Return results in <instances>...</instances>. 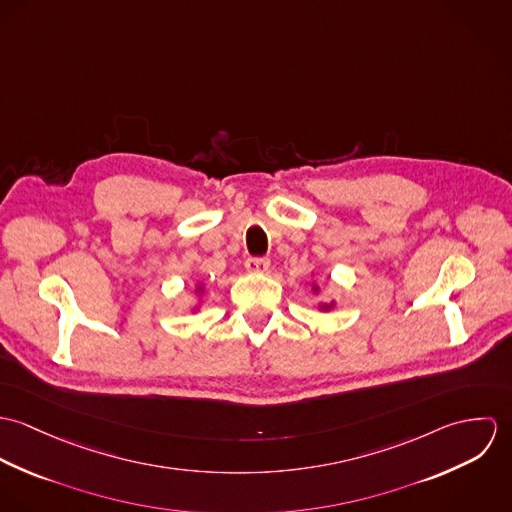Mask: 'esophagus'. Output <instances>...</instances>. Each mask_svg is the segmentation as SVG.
<instances>
[{"label": "esophagus", "instance_id": "1", "mask_svg": "<svg viewBox=\"0 0 512 512\" xmlns=\"http://www.w3.org/2000/svg\"><path fill=\"white\" fill-rule=\"evenodd\" d=\"M246 270L252 274H266L270 270V260L266 258H248L246 260Z\"/></svg>", "mask_w": 512, "mask_h": 512}]
</instances>
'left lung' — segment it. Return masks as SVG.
I'll use <instances>...</instances> for the list:
<instances>
[{
	"label": "left lung",
	"instance_id": "8db88e82",
	"mask_svg": "<svg viewBox=\"0 0 512 512\" xmlns=\"http://www.w3.org/2000/svg\"><path fill=\"white\" fill-rule=\"evenodd\" d=\"M311 292L315 293V295L321 292V288H319V284H317V282H313V284H311ZM335 307H337V301H335V299H331V301H327V303H319V305H317V309H319V311H333Z\"/></svg>",
	"mask_w": 512,
	"mask_h": 512
}]
</instances>
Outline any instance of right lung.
I'll use <instances>...</instances> for the list:
<instances>
[{"label": "right lung", "instance_id": "obj_1", "mask_svg": "<svg viewBox=\"0 0 512 512\" xmlns=\"http://www.w3.org/2000/svg\"><path fill=\"white\" fill-rule=\"evenodd\" d=\"M193 293H195L199 299H197V303L191 307V313H197V311L203 307V297H205V284H201V282H199V284L193 288Z\"/></svg>", "mask_w": 512, "mask_h": 512}]
</instances>
